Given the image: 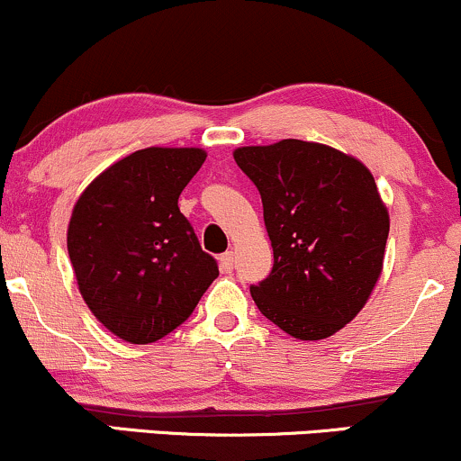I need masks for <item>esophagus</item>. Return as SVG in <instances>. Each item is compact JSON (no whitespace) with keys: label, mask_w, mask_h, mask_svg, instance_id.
<instances>
[{"label":"esophagus","mask_w":461,"mask_h":461,"mask_svg":"<svg viewBox=\"0 0 461 461\" xmlns=\"http://www.w3.org/2000/svg\"><path fill=\"white\" fill-rule=\"evenodd\" d=\"M219 264H221V268H223L225 273L234 271V251H225L223 256L219 258Z\"/></svg>","instance_id":"34e87169"}]
</instances>
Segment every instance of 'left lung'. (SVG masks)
I'll use <instances>...</instances> for the list:
<instances>
[{
    "instance_id": "obj_1",
    "label": "left lung",
    "mask_w": 461,
    "mask_h": 461,
    "mask_svg": "<svg viewBox=\"0 0 461 461\" xmlns=\"http://www.w3.org/2000/svg\"><path fill=\"white\" fill-rule=\"evenodd\" d=\"M234 160L260 190L273 271L251 285L258 310L299 340L351 322L384 268L390 216L353 156L297 139L240 147Z\"/></svg>"
}]
</instances>
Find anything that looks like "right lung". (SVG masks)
<instances>
[{
    "instance_id": "obj_1",
    "label": "right lung",
    "mask_w": 461,
    "mask_h": 461,
    "mask_svg": "<svg viewBox=\"0 0 461 461\" xmlns=\"http://www.w3.org/2000/svg\"><path fill=\"white\" fill-rule=\"evenodd\" d=\"M203 162L197 147H147L105 168L73 208L67 249L79 293L121 340H160L219 277L177 205Z\"/></svg>"
}]
</instances>
